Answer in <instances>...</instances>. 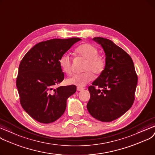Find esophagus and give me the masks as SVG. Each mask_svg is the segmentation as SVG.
Listing matches in <instances>:
<instances>
[{
  "label": "esophagus",
  "instance_id": "esophagus-1",
  "mask_svg": "<svg viewBox=\"0 0 155 155\" xmlns=\"http://www.w3.org/2000/svg\"><path fill=\"white\" fill-rule=\"evenodd\" d=\"M84 89V88H83V87H77V90H78V91H82V90H83Z\"/></svg>",
  "mask_w": 155,
  "mask_h": 155
}]
</instances>
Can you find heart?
<instances>
[{"label": "heart", "mask_w": 155, "mask_h": 155, "mask_svg": "<svg viewBox=\"0 0 155 155\" xmlns=\"http://www.w3.org/2000/svg\"><path fill=\"white\" fill-rule=\"evenodd\" d=\"M76 54L86 60L84 64L82 74H77L67 79L69 84L76 85L78 87H83L93 80L94 73L99 75L104 71L105 67L104 58L98 55L97 48L90 43H84L78 47L75 50ZM58 64L62 70L67 74H71L72 72V60L68 54H62L58 60Z\"/></svg>", "instance_id": "obj_1"}]
</instances>
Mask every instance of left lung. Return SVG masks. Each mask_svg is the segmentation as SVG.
<instances>
[{
  "label": "left lung",
  "mask_w": 155,
  "mask_h": 155,
  "mask_svg": "<svg viewBox=\"0 0 155 155\" xmlns=\"http://www.w3.org/2000/svg\"><path fill=\"white\" fill-rule=\"evenodd\" d=\"M93 40L104 50L105 67L89 86L90 99L87 109L101 122H111L130 108L134 101L137 76L131 57L111 40L101 37Z\"/></svg>",
  "instance_id": "1"
}]
</instances>
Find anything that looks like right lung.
<instances>
[{"label": "right lung", "mask_w": 155, "mask_h": 155, "mask_svg": "<svg viewBox=\"0 0 155 155\" xmlns=\"http://www.w3.org/2000/svg\"><path fill=\"white\" fill-rule=\"evenodd\" d=\"M79 38L52 39L40 42L26 54L19 66L16 86L25 112L41 123L54 122L64 113L67 100L76 91L74 85H55L64 80L60 57Z\"/></svg>", "instance_id": "obj_1"}]
</instances>
